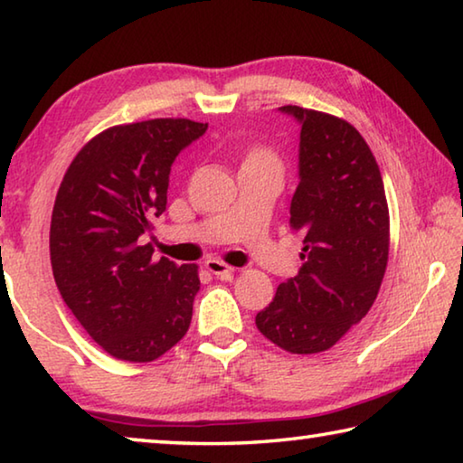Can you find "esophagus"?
Wrapping results in <instances>:
<instances>
[{
	"label": "esophagus",
	"instance_id": "34e87169",
	"mask_svg": "<svg viewBox=\"0 0 463 463\" xmlns=\"http://www.w3.org/2000/svg\"><path fill=\"white\" fill-rule=\"evenodd\" d=\"M206 269L213 273V276L221 278V279H229V278H232V273H234V268H231V265H226L221 260H208Z\"/></svg>",
	"mask_w": 463,
	"mask_h": 463
}]
</instances>
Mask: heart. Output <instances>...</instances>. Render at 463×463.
Instances as JSON below:
<instances>
[{"instance_id":"obj_1","label":"heart","mask_w":463,"mask_h":463,"mask_svg":"<svg viewBox=\"0 0 463 463\" xmlns=\"http://www.w3.org/2000/svg\"><path fill=\"white\" fill-rule=\"evenodd\" d=\"M249 161H260V163H271V165H278L276 163V156L268 151H255L253 155L249 156Z\"/></svg>"}]
</instances>
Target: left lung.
<instances>
[{
  "label": "left lung",
  "instance_id": "1",
  "mask_svg": "<svg viewBox=\"0 0 463 463\" xmlns=\"http://www.w3.org/2000/svg\"><path fill=\"white\" fill-rule=\"evenodd\" d=\"M279 109L302 127L289 226L304 237V263L255 325L278 347L310 355L331 349L372 308L388 265L390 214L380 167L357 128L317 109Z\"/></svg>",
  "mask_w": 463,
  "mask_h": 463
}]
</instances>
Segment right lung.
<instances>
[{
    "label": "right lung",
    "instance_id": "right-lung-1",
    "mask_svg": "<svg viewBox=\"0 0 463 463\" xmlns=\"http://www.w3.org/2000/svg\"><path fill=\"white\" fill-rule=\"evenodd\" d=\"M206 128L187 118L108 128L75 155L57 192L54 281L91 339L122 362H153L190 328L198 265L155 261L145 234L167 208L175 156Z\"/></svg>",
    "mask_w": 463,
    "mask_h": 463
}]
</instances>
